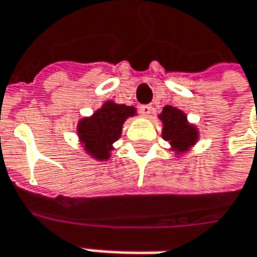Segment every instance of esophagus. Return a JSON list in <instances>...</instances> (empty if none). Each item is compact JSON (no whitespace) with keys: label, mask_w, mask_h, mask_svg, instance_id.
Returning <instances> with one entry per match:
<instances>
[{"label":"esophagus","mask_w":257,"mask_h":257,"mask_svg":"<svg viewBox=\"0 0 257 257\" xmlns=\"http://www.w3.org/2000/svg\"><path fill=\"white\" fill-rule=\"evenodd\" d=\"M139 111H141V113L144 116H149L154 112V108H152V105H141L139 106Z\"/></svg>","instance_id":"34e87169"}]
</instances>
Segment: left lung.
Here are the masks:
<instances>
[{
	"mask_svg": "<svg viewBox=\"0 0 257 257\" xmlns=\"http://www.w3.org/2000/svg\"><path fill=\"white\" fill-rule=\"evenodd\" d=\"M162 120V138L169 142L171 151L175 155L188 152L199 139V132L195 125H190L186 113L171 105H166L158 115Z\"/></svg>",
	"mask_w": 257,
	"mask_h": 257,
	"instance_id": "1",
	"label": "left lung"
}]
</instances>
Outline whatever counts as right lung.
<instances>
[{
    "instance_id": "right-lung-1",
    "label": "right lung",
    "mask_w": 257,
    "mask_h": 257,
    "mask_svg": "<svg viewBox=\"0 0 257 257\" xmlns=\"http://www.w3.org/2000/svg\"><path fill=\"white\" fill-rule=\"evenodd\" d=\"M137 115V108L106 101L91 116L78 122L76 132L84 151L96 161H108L113 144L120 138L125 120Z\"/></svg>"
}]
</instances>
